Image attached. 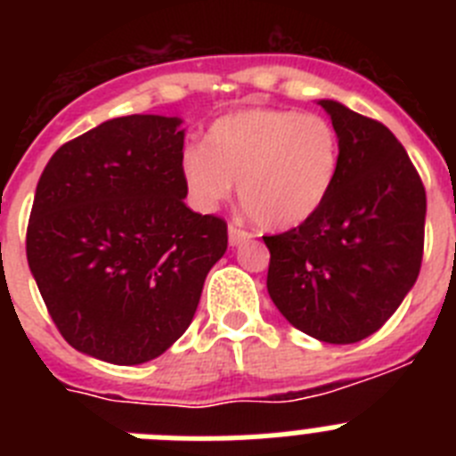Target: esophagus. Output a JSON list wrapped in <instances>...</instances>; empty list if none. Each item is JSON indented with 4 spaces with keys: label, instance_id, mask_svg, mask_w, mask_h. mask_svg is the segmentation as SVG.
<instances>
[{
    "label": "esophagus",
    "instance_id": "1",
    "mask_svg": "<svg viewBox=\"0 0 456 456\" xmlns=\"http://www.w3.org/2000/svg\"><path fill=\"white\" fill-rule=\"evenodd\" d=\"M251 237V232L244 231L240 224H231L228 225V241H231V247H237L241 241H247Z\"/></svg>",
    "mask_w": 456,
    "mask_h": 456
}]
</instances>
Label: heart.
<instances>
[{
  "label": "heart",
  "mask_w": 456,
  "mask_h": 456,
  "mask_svg": "<svg viewBox=\"0 0 456 456\" xmlns=\"http://www.w3.org/2000/svg\"><path fill=\"white\" fill-rule=\"evenodd\" d=\"M208 148L189 143L180 171L193 203L212 209L240 183L247 215L285 231L315 215L340 167V136L331 120L297 109L251 107L215 120Z\"/></svg>",
  "instance_id": "b5f03b06"
}]
</instances>
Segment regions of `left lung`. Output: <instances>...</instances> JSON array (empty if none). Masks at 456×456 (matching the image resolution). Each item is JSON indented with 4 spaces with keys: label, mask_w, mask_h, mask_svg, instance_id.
<instances>
[{
    "label": "left lung",
    "mask_w": 456,
    "mask_h": 456,
    "mask_svg": "<svg viewBox=\"0 0 456 456\" xmlns=\"http://www.w3.org/2000/svg\"><path fill=\"white\" fill-rule=\"evenodd\" d=\"M340 136V167L315 215L269 248L267 289L285 320L331 345L372 336L413 288L425 248V184L379 120L322 100Z\"/></svg>",
    "instance_id": "1"
}]
</instances>
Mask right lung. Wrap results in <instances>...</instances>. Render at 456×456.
I'll list each match as a JSON object with an SVG mask.
<instances>
[{
	"label": "right lung",
	"instance_id": "add662e5",
	"mask_svg": "<svg viewBox=\"0 0 456 456\" xmlns=\"http://www.w3.org/2000/svg\"><path fill=\"white\" fill-rule=\"evenodd\" d=\"M178 118L123 116L50 157L27 260L68 345L114 365L167 352L191 324L228 224L184 205Z\"/></svg>",
	"mask_w": 456,
	"mask_h": 456
}]
</instances>
